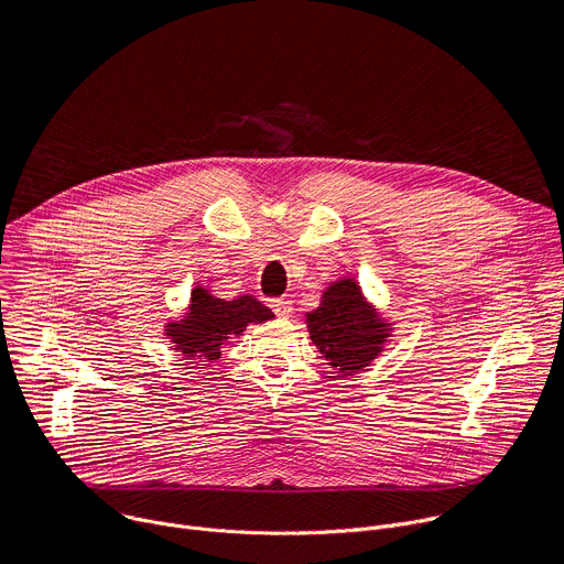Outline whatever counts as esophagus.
<instances>
[{
    "instance_id": "1",
    "label": "esophagus",
    "mask_w": 564,
    "mask_h": 564,
    "mask_svg": "<svg viewBox=\"0 0 564 564\" xmlns=\"http://www.w3.org/2000/svg\"><path fill=\"white\" fill-rule=\"evenodd\" d=\"M270 307L274 310L276 316H290L292 314V301H288V299H272Z\"/></svg>"
}]
</instances>
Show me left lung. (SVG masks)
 <instances>
[{"label":"left lung","mask_w":564,"mask_h":564,"mask_svg":"<svg viewBox=\"0 0 564 564\" xmlns=\"http://www.w3.org/2000/svg\"><path fill=\"white\" fill-rule=\"evenodd\" d=\"M305 321L318 352L341 372L366 368L388 337V324L364 301L352 279L330 285L321 305L305 314Z\"/></svg>","instance_id":"8db88e82"}]
</instances>
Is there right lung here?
Listing matches in <instances>:
<instances>
[{"label":"right lung","instance_id":"obj_1","mask_svg":"<svg viewBox=\"0 0 564 564\" xmlns=\"http://www.w3.org/2000/svg\"><path fill=\"white\" fill-rule=\"evenodd\" d=\"M272 316L274 312L254 296L225 301L196 288L192 292L187 316L178 324H167V337L185 357L214 361L220 357L223 341L238 337L248 324H263Z\"/></svg>","mask_w":564,"mask_h":564}]
</instances>
